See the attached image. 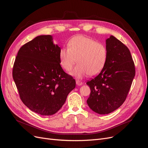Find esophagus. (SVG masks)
I'll return each instance as SVG.
<instances>
[{
    "label": "esophagus",
    "mask_w": 148,
    "mask_h": 148,
    "mask_svg": "<svg viewBox=\"0 0 148 148\" xmlns=\"http://www.w3.org/2000/svg\"><path fill=\"white\" fill-rule=\"evenodd\" d=\"M76 83H77L78 86H81V85L83 84V83L82 82L79 81V80H77V81H76Z\"/></svg>",
    "instance_id": "34e87169"
}]
</instances>
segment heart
Masks as SVG:
<instances>
[{
	"instance_id": "1",
	"label": "heart",
	"mask_w": 148,
	"mask_h": 148,
	"mask_svg": "<svg viewBox=\"0 0 148 148\" xmlns=\"http://www.w3.org/2000/svg\"><path fill=\"white\" fill-rule=\"evenodd\" d=\"M107 49L104 44L84 36L70 39L67 48L59 51L60 64L65 71H70L77 61L72 75L78 78L95 76L104 69L107 60Z\"/></svg>"
}]
</instances>
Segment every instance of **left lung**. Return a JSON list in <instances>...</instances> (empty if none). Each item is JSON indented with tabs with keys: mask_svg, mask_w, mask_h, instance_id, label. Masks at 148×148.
I'll list each match as a JSON object with an SVG mask.
<instances>
[{
	"mask_svg": "<svg viewBox=\"0 0 148 148\" xmlns=\"http://www.w3.org/2000/svg\"><path fill=\"white\" fill-rule=\"evenodd\" d=\"M107 60L100 73L86 84L91 89L87 100L99 114L112 112L126 99L135 76V64L128 48L113 36L106 40Z\"/></svg>",
	"mask_w": 148,
	"mask_h": 148,
	"instance_id": "obj_1",
	"label": "left lung"
}]
</instances>
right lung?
I'll return each mask as SVG.
<instances>
[{"label":"right lung","mask_w":148,"mask_h":148,"mask_svg":"<svg viewBox=\"0 0 148 148\" xmlns=\"http://www.w3.org/2000/svg\"><path fill=\"white\" fill-rule=\"evenodd\" d=\"M60 50L52 36H39L20 47L13 64L12 76L21 101L40 115L56 114L76 86L60 65Z\"/></svg>","instance_id":"obj_1"}]
</instances>
